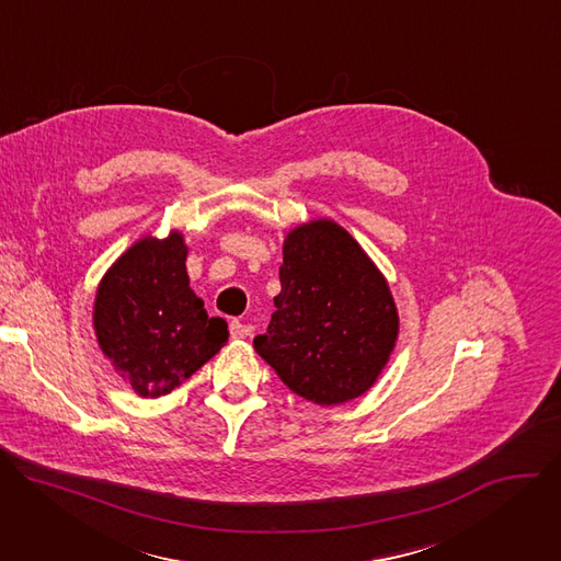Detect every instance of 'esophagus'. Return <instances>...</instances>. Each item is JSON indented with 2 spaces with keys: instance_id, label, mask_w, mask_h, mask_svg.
Segmentation results:
<instances>
[{
  "instance_id": "obj_1",
  "label": "esophagus",
  "mask_w": 561,
  "mask_h": 561,
  "mask_svg": "<svg viewBox=\"0 0 561 561\" xmlns=\"http://www.w3.org/2000/svg\"><path fill=\"white\" fill-rule=\"evenodd\" d=\"M228 329H230V337L232 340H244V337H249L253 333V327L239 322V319H232Z\"/></svg>"
}]
</instances>
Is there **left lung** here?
Instances as JSON below:
<instances>
[{"mask_svg":"<svg viewBox=\"0 0 561 561\" xmlns=\"http://www.w3.org/2000/svg\"><path fill=\"white\" fill-rule=\"evenodd\" d=\"M282 293L255 351L282 381L319 407L366 392L397 340V308L386 279L335 221L295 228L284 242Z\"/></svg>","mask_w":561,"mask_h":561,"instance_id":"1","label":"left lung"}]
</instances>
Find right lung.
Instances as JSON below:
<instances>
[{
	"mask_svg": "<svg viewBox=\"0 0 561 561\" xmlns=\"http://www.w3.org/2000/svg\"><path fill=\"white\" fill-rule=\"evenodd\" d=\"M184 237H146L104 275L95 331L104 355L141 397H159L199 370L228 340L191 290Z\"/></svg>",
	"mask_w": 561,
	"mask_h": 561,
	"instance_id": "right-lung-1",
	"label": "right lung"
}]
</instances>
